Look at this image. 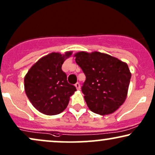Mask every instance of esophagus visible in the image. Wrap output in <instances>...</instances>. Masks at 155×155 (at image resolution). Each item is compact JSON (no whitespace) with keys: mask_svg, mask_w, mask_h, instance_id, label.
<instances>
[{"mask_svg":"<svg viewBox=\"0 0 155 155\" xmlns=\"http://www.w3.org/2000/svg\"><path fill=\"white\" fill-rule=\"evenodd\" d=\"M75 87H76V88L78 89V90H79L80 87H80V84L78 83V82L76 83V84H75Z\"/></svg>","mask_w":155,"mask_h":155,"instance_id":"1","label":"esophagus"}]
</instances>
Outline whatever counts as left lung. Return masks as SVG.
I'll list each match as a JSON object with an SVG mask.
<instances>
[{"instance_id": "obj_1", "label": "left lung", "mask_w": 155, "mask_h": 155, "mask_svg": "<svg viewBox=\"0 0 155 155\" xmlns=\"http://www.w3.org/2000/svg\"><path fill=\"white\" fill-rule=\"evenodd\" d=\"M74 57L86 76L81 90L89 110L101 115L114 113L128 94L131 74L127 63L97 51L78 52Z\"/></svg>"}]
</instances>
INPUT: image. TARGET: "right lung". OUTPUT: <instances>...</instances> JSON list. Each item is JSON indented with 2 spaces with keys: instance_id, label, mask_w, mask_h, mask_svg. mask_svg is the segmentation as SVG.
Returning a JSON list of instances; mask_svg holds the SVG:
<instances>
[{
  "instance_id": "right-lung-1",
  "label": "right lung",
  "mask_w": 155,
  "mask_h": 155,
  "mask_svg": "<svg viewBox=\"0 0 155 155\" xmlns=\"http://www.w3.org/2000/svg\"><path fill=\"white\" fill-rule=\"evenodd\" d=\"M72 55L51 53L39 59L24 76V90L32 105L40 113L54 115L67 107L76 89L67 81L61 69L63 62Z\"/></svg>"
}]
</instances>
